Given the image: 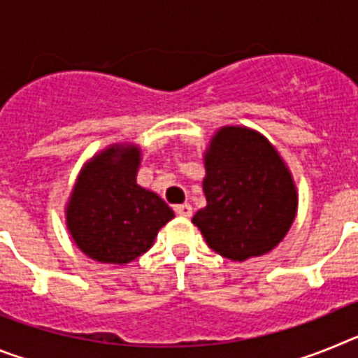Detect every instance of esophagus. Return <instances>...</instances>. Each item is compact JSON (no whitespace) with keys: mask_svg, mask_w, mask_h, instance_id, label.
Instances as JSON below:
<instances>
[{"mask_svg":"<svg viewBox=\"0 0 358 358\" xmlns=\"http://www.w3.org/2000/svg\"><path fill=\"white\" fill-rule=\"evenodd\" d=\"M176 213L179 215V217H192V213H194V208L189 206L188 202H185V204H179V206H176Z\"/></svg>","mask_w":358,"mask_h":358,"instance_id":"1","label":"esophagus"}]
</instances>
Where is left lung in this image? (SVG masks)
Masks as SVG:
<instances>
[{"label": "left lung", "instance_id": "8db88e82", "mask_svg": "<svg viewBox=\"0 0 358 358\" xmlns=\"http://www.w3.org/2000/svg\"><path fill=\"white\" fill-rule=\"evenodd\" d=\"M206 208L192 222L220 256L243 262L273 251L297 211L294 179L265 136L248 127H222L204 154Z\"/></svg>", "mask_w": 358, "mask_h": 358}]
</instances>
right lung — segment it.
Listing matches in <instances>:
<instances>
[{
  "label": "right lung",
  "mask_w": 358,
  "mask_h": 358,
  "mask_svg": "<svg viewBox=\"0 0 358 358\" xmlns=\"http://www.w3.org/2000/svg\"><path fill=\"white\" fill-rule=\"evenodd\" d=\"M141 152L110 145L80 170L66 206V226L84 255L102 264H129L147 252L172 220L169 204L136 182Z\"/></svg>",
  "instance_id": "obj_1"
}]
</instances>
